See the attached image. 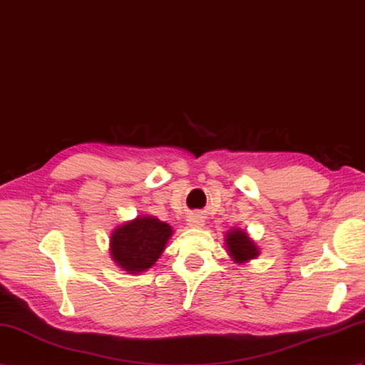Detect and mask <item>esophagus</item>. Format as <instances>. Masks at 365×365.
I'll return each mask as SVG.
<instances>
[{
  "instance_id": "esophagus-1",
  "label": "esophagus",
  "mask_w": 365,
  "mask_h": 365,
  "mask_svg": "<svg viewBox=\"0 0 365 365\" xmlns=\"http://www.w3.org/2000/svg\"><path fill=\"white\" fill-rule=\"evenodd\" d=\"M186 222H188V227L199 228L205 225V219H203L200 215H191L188 216V219H186Z\"/></svg>"
}]
</instances>
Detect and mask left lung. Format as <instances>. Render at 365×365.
Masks as SVG:
<instances>
[{"label":"left lung","mask_w":365,"mask_h":365,"mask_svg":"<svg viewBox=\"0 0 365 365\" xmlns=\"http://www.w3.org/2000/svg\"><path fill=\"white\" fill-rule=\"evenodd\" d=\"M225 245L228 255L238 264L247 262L250 259H255L259 255V250L252 241L247 232L241 230V228H232L225 235Z\"/></svg>","instance_id":"8db88e82"}]
</instances>
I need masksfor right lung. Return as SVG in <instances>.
<instances>
[{"label": "right lung", "instance_id": "1", "mask_svg": "<svg viewBox=\"0 0 365 365\" xmlns=\"http://www.w3.org/2000/svg\"><path fill=\"white\" fill-rule=\"evenodd\" d=\"M173 228L154 216H138L116 227L110 236V253L123 270L140 274L155 264Z\"/></svg>", "mask_w": 365, "mask_h": 365}]
</instances>
